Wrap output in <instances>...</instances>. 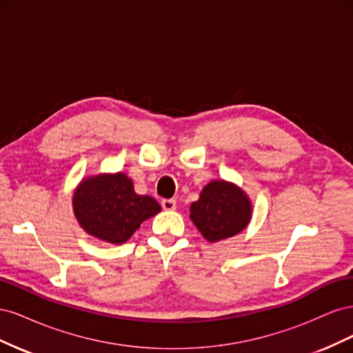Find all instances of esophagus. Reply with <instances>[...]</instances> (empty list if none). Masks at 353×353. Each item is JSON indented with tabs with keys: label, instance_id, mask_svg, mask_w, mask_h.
Segmentation results:
<instances>
[{
	"label": "esophagus",
	"instance_id": "obj_1",
	"mask_svg": "<svg viewBox=\"0 0 353 353\" xmlns=\"http://www.w3.org/2000/svg\"><path fill=\"white\" fill-rule=\"evenodd\" d=\"M162 208L165 210H175L176 209V201L174 199H166L162 200Z\"/></svg>",
	"mask_w": 353,
	"mask_h": 353
}]
</instances>
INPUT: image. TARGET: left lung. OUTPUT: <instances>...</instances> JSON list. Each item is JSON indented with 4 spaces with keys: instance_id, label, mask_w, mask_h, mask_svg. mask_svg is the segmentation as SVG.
<instances>
[{
    "instance_id": "1",
    "label": "left lung",
    "mask_w": 353,
    "mask_h": 353,
    "mask_svg": "<svg viewBox=\"0 0 353 353\" xmlns=\"http://www.w3.org/2000/svg\"><path fill=\"white\" fill-rule=\"evenodd\" d=\"M253 206L245 191L225 179H213L190 206V219L209 243L237 236L252 219Z\"/></svg>"
}]
</instances>
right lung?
I'll use <instances>...</instances> for the list:
<instances>
[{
	"label": "right lung",
	"mask_w": 353,
	"mask_h": 353,
	"mask_svg": "<svg viewBox=\"0 0 353 353\" xmlns=\"http://www.w3.org/2000/svg\"><path fill=\"white\" fill-rule=\"evenodd\" d=\"M72 206L88 236L110 244L126 243L145 219L162 210L153 197L137 194L132 179L123 172L82 178Z\"/></svg>",
	"instance_id": "1"
}]
</instances>
